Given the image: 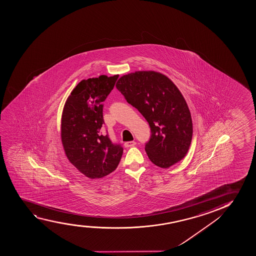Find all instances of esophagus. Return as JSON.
<instances>
[{
    "label": "esophagus",
    "instance_id": "34e87169",
    "mask_svg": "<svg viewBox=\"0 0 256 256\" xmlns=\"http://www.w3.org/2000/svg\"><path fill=\"white\" fill-rule=\"evenodd\" d=\"M124 145H125V146H126V148H131V146H134L136 145V142H125V144H124Z\"/></svg>",
    "mask_w": 256,
    "mask_h": 256
}]
</instances>
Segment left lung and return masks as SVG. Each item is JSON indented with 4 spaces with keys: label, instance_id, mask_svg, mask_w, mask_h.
<instances>
[{
    "label": "left lung",
    "instance_id": "8db88e82",
    "mask_svg": "<svg viewBox=\"0 0 256 256\" xmlns=\"http://www.w3.org/2000/svg\"><path fill=\"white\" fill-rule=\"evenodd\" d=\"M116 88L148 122L151 136L145 150L149 160L161 168L181 160L192 142V120L177 86L161 73L143 70L122 76Z\"/></svg>",
    "mask_w": 256,
    "mask_h": 256
}]
</instances>
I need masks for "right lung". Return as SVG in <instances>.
<instances>
[{
    "mask_svg": "<svg viewBox=\"0 0 256 256\" xmlns=\"http://www.w3.org/2000/svg\"><path fill=\"white\" fill-rule=\"evenodd\" d=\"M118 75L82 80L67 98L61 120V139L70 162L90 178H101L116 170L122 156L120 144L102 136V102Z\"/></svg>",
    "mask_w": 256,
    "mask_h": 256,
    "instance_id": "1",
    "label": "right lung"
}]
</instances>
